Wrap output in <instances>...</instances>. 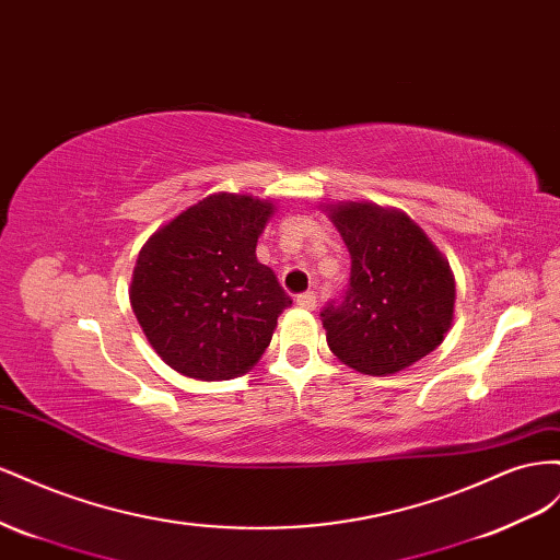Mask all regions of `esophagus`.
I'll use <instances>...</instances> for the list:
<instances>
[{
    "mask_svg": "<svg viewBox=\"0 0 560 560\" xmlns=\"http://www.w3.org/2000/svg\"><path fill=\"white\" fill-rule=\"evenodd\" d=\"M298 305H300L302 310H314V307H316V293H314V291L300 293V295H298Z\"/></svg>",
    "mask_w": 560,
    "mask_h": 560,
    "instance_id": "1",
    "label": "esophagus"
}]
</instances>
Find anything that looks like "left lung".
<instances>
[{"instance_id": "1", "label": "left lung", "mask_w": 560, "mask_h": 560, "mask_svg": "<svg viewBox=\"0 0 560 560\" xmlns=\"http://www.w3.org/2000/svg\"><path fill=\"white\" fill-rule=\"evenodd\" d=\"M351 258L349 289L322 312L335 357L392 375L431 354L453 326L455 277L415 222L369 201L326 206Z\"/></svg>"}]
</instances>
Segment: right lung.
Returning <instances> with one entry per match:
<instances>
[{
	"instance_id": "obj_1",
	"label": "right lung",
	"mask_w": 560,
	"mask_h": 560,
	"mask_svg": "<svg viewBox=\"0 0 560 560\" xmlns=\"http://www.w3.org/2000/svg\"><path fill=\"white\" fill-rule=\"evenodd\" d=\"M275 203L218 191L189 206L140 248L131 307L166 365L195 380L248 373L293 305L255 258Z\"/></svg>"
}]
</instances>
